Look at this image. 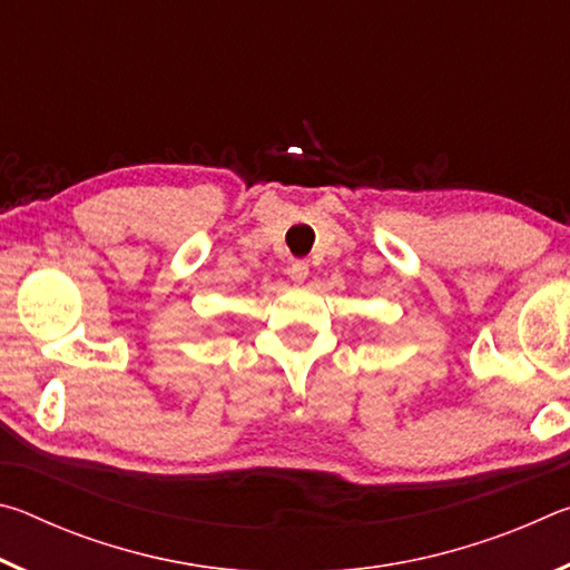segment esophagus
Here are the masks:
<instances>
[{"mask_svg":"<svg viewBox=\"0 0 570 570\" xmlns=\"http://www.w3.org/2000/svg\"><path fill=\"white\" fill-rule=\"evenodd\" d=\"M288 276H292V282L304 284L306 276H308V264L306 262H294L292 266H288Z\"/></svg>","mask_w":570,"mask_h":570,"instance_id":"34e87169","label":"esophagus"}]
</instances>
